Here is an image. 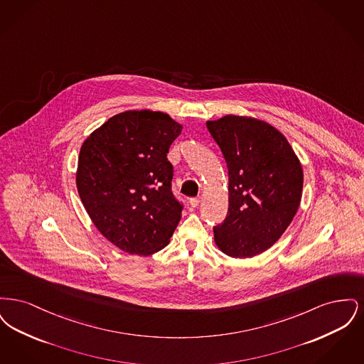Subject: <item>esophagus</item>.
Segmentation results:
<instances>
[{
    "instance_id": "esophagus-1",
    "label": "esophagus",
    "mask_w": 364,
    "mask_h": 364,
    "mask_svg": "<svg viewBox=\"0 0 364 364\" xmlns=\"http://www.w3.org/2000/svg\"><path fill=\"white\" fill-rule=\"evenodd\" d=\"M200 198H191L190 199V205L192 208H198L199 206V203H200Z\"/></svg>"
}]
</instances>
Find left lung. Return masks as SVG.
Listing matches in <instances>:
<instances>
[{
	"instance_id": "left-lung-1",
	"label": "left lung",
	"mask_w": 364,
	"mask_h": 364,
	"mask_svg": "<svg viewBox=\"0 0 364 364\" xmlns=\"http://www.w3.org/2000/svg\"><path fill=\"white\" fill-rule=\"evenodd\" d=\"M206 125L229 176L228 214L214 226V240L229 257L252 258L277 242L294 220L303 190L300 161L267 122L228 114Z\"/></svg>"
}]
</instances>
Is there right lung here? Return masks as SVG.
<instances>
[{
  "mask_svg": "<svg viewBox=\"0 0 364 364\" xmlns=\"http://www.w3.org/2000/svg\"><path fill=\"white\" fill-rule=\"evenodd\" d=\"M181 125L166 113L128 110L85 140L76 186L91 221L128 254L151 255L168 245L183 203L172 192L169 147Z\"/></svg>",
  "mask_w": 364,
  "mask_h": 364,
  "instance_id": "add662e5",
  "label": "right lung"
}]
</instances>
